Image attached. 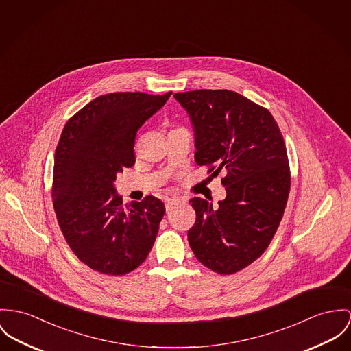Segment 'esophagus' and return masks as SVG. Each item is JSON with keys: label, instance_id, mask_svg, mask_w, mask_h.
<instances>
[{"label": "esophagus", "instance_id": "esophagus-1", "mask_svg": "<svg viewBox=\"0 0 351 351\" xmlns=\"http://www.w3.org/2000/svg\"><path fill=\"white\" fill-rule=\"evenodd\" d=\"M178 203H180V199L179 197H169V199H165V208L167 211H169L173 206H176Z\"/></svg>", "mask_w": 351, "mask_h": 351}]
</instances>
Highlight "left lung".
Instances as JSON below:
<instances>
[{
	"label": "left lung",
	"instance_id": "obj_1",
	"mask_svg": "<svg viewBox=\"0 0 351 351\" xmlns=\"http://www.w3.org/2000/svg\"><path fill=\"white\" fill-rule=\"evenodd\" d=\"M173 97L187 110L195 162L220 171L226 199L189 202L196 221L189 242L197 261L221 275L242 270L269 247L286 208L290 167L270 112L232 90H191Z\"/></svg>",
	"mask_w": 351,
	"mask_h": 351
}]
</instances>
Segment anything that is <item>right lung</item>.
<instances>
[{
  "mask_svg": "<svg viewBox=\"0 0 351 351\" xmlns=\"http://www.w3.org/2000/svg\"><path fill=\"white\" fill-rule=\"evenodd\" d=\"M172 92H117L99 96L65 124L54 154V213L72 251L84 265L124 275L148 256L165 213L160 199L123 204L119 172L135 164L138 128Z\"/></svg>",
  "mask_w": 351,
  "mask_h": 351,
  "instance_id": "right-lung-1",
  "label": "right lung"
}]
</instances>
